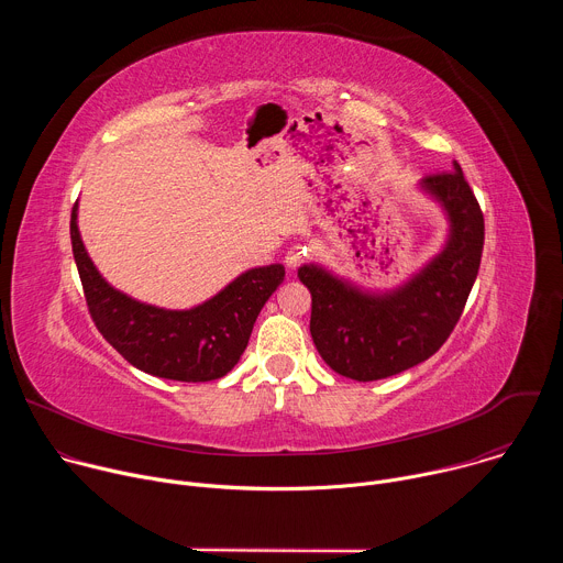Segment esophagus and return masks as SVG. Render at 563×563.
Wrapping results in <instances>:
<instances>
[{"label": "esophagus", "mask_w": 563, "mask_h": 563, "mask_svg": "<svg viewBox=\"0 0 563 563\" xmlns=\"http://www.w3.org/2000/svg\"><path fill=\"white\" fill-rule=\"evenodd\" d=\"M302 258H305V250H300V247H294V250H289V252H287V256H285V263H287V267L296 269V267L302 263Z\"/></svg>", "instance_id": "obj_1"}]
</instances>
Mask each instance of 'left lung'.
<instances>
[{"mask_svg":"<svg viewBox=\"0 0 563 563\" xmlns=\"http://www.w3.org/2000/svg\"><path fill=\"white\" fill-rule=\"evenodd\" d=\"M448 216L445 247L389 291H367L320 265H302L311 294L309 332L323 361L341 376L378 380L428 361L463 313L484 252V213L454 163L419 185Z\"/></svg>","mask_w":563,"mask_h":563,"instance_id":"1","label":"left lung"}]
</instances>
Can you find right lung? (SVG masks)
I'll return each instance as SVG.
<instances>
[{
	"label": "right lung",
	"instance_id": "obj_1",
	"mask_svg": "<svg viewBox=\"0 0 563 563\" xmlns=\"http://www.w3.org/2000/svg\"><path fill=\"white\" fill-rule=\"evenodd\" d=\"M70 245L100 334L133 367L169 380L205 383L231 372L250 343L263 305L285 280V267L278 263L254 267L202 305L165 309L140 302L102 278L79 238L77 202L70 213Z\"/></svg>",
	"mask_w": 563,
	"mask_h": 563
}]
</instances>
